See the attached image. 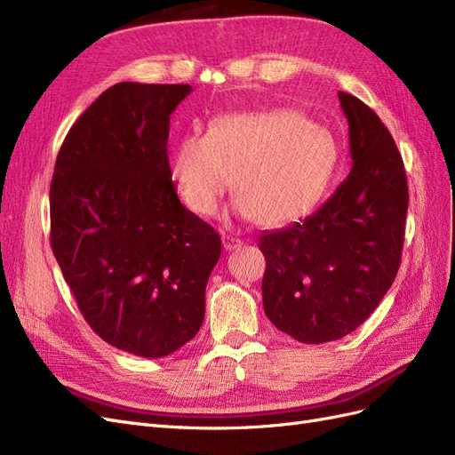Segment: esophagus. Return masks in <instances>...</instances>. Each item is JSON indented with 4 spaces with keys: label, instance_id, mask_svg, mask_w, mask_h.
<instances>
[{
    "label": "esophagus",
    "instance_id": "34e87169",
    "mask_svg": "<svg viewBox=\"0 0 455 455\" xmlns=\"http://www.w3.org/2000/svg\"><path fill=\"white\" fill-rule=\"evenodd\" d=\"M222 244H224V251L231 252V251H235V249H239V246L243 244V241H241V239H235V237H229V235H224V237H222Z\"/></svg>",
    "mask_w": 455,
    "mask_h": 455
}]
</instances>
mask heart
Wrapping results in <instances>:
<instances>
[{"label": "heart", "mask_w": 455, "mask_h": 455, "mask_svg": "<svg viewBox=\"0 0 455 455\" xmlns=\"http://www.w3.org/2000/svg\"><path fill=\"white\" fill-rule=\"evenodd\" d=\"M332 132L292 109L214 117L204 136L188 134L169 156V176L188 209L212 216L229 189L235 212L259 228L306 216L332 178Z\"/></svg>", "instance_id": "b5f03b06"}]
</instances>
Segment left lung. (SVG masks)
<instances>
[{
  "label": "left lung",
  "instance_id": "left-lung-1",
  "mask_svg": "<svg viewBox=\"0 0 455 455\" xmlns=\"http://www.w3.org/2000/svg\"><path fill=\"white\" fill-rule=\"evenodd\" d=\"M338 99L349 123V176L315 214L258 241L267 319L301 343L359 328L391 288L404 243L408 184L393 136L356 96Z\"/></svg>",
  "mask_w": 455,
  "mask_h": 455
}]
</instances>
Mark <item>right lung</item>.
I'll list each match as a JSON object with an SVG mask.
<instances>
[{"label": "right lung", "instance_id": "right-lung-1", "mask_svg": "<svg viewBox=\"0 0 455 455\" xmlns=\"http://www.w3.org/2000/svg\"><path fill=\"white\" fill-rule=\"evenodd\" d=\"M189 85L123 81L66 134L51 182V246L106 343L159 359L196 338L222 251L169 176L171 114Z\"/></svg>", "mask_w": 455, "mask_h": 455}]
</instances>
